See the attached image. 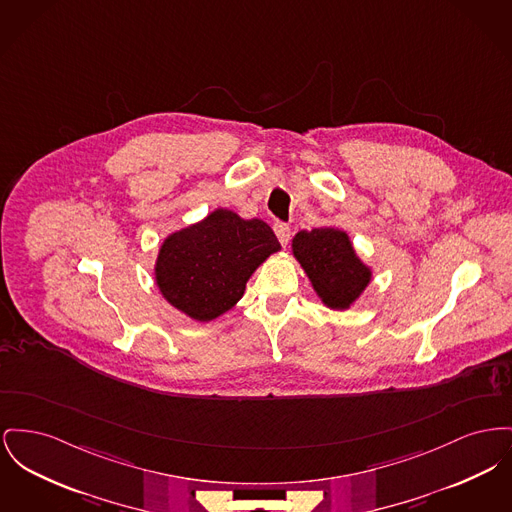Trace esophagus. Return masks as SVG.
Listing matches in <instances>:
<instances>
[{
    "label": "esophagus",
    "mask_w": 512,
    "mask_h": 512,
    "mask_svg": "<svg viewBox=\"0 0 512 512\" xmlns=\"http://www.w3.org/2000/svg\"><path fill=\"white\" fill-rule=\"evenodd\" d=\"M274 234H276V238H278V241H280L282 245H288L290 236H292L290 226L284 224V222H276V224H274Z\"/></svg>",
    "instance_id": "obj_1"
}]
</instances>
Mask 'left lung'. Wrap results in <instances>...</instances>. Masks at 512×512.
Here are the masks:
<instances>
[{
  "label": "left lung",
  "mask_w": 512,
  "mask_h": 512,
  "mask_svg": "<svg viewBox=\"0 0 512 512\" xmlns=\"http://www.w3.org/2000/svg\"><path fill=\"white\" fill-rule=\"evenodd\" d=\"M292 253L317 296L331 309H348L371 282V269L356 255L344 230H301L292 240Z\"/></svg>",
  "instance_id": "obj_1"
}]
</instances>
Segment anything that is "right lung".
Wrapping results in <instances>:
<instances>
[{"label":"right lung","instance_id":"right-lung-1","mask_svg":"<svg viewBox=\"0 0 512 512\" xmlns=\"http://www.w3.org/2000/svg\"><path fill=\"white\" fill-rule=\"evenodd\" d=\"M276 251L280 243L267 222L216 209L162 241L156 286L181 313L207 323L241 300L251 274Z\"/></svg>","mask_w":512,"mask_h":512}]
</instances>
